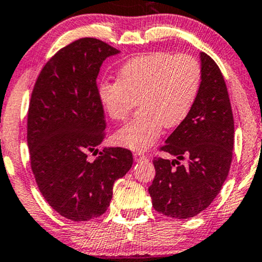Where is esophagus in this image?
Listing matches in <instances>:
<instances>
[{"instance_id": "34e87169", "label": "esophagus", "mask_w": 262, "mask_h": 262, "mask_svg": "<svg viewBox=\"0 0 262 262\" xmlns=\"http://www.w3.org/2000/svg\"><path fill=\"white\" fill-rule=\"evenodd\" d=\"M134 159L135 161H142L147 159V156L144 153H141V151H136V153H134Z\"/></svg>"}]
</instances>
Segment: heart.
Masks as SVG:
<instances>
[{"mask_svg": "<svg viewBox=\"0 0 262 262\" xmlns=\"http://www.w3.org/2000/svg\"><path fill=\"white\" fill-rule=\"evenodd\" d=\"M202 68L188 54L156 52L136 57L121 67L118 81L98 86L99 102L112 120L124 121L140 101L141 114L119 128L114 141L132 150H144L163 127L186 120L198 97Z\"/></svg>", "mask_w": 262, "mask_h": 262, "instance_id": "obj_1", "label": "heart"}]
</instances>
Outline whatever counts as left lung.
Here are the masks:
<instances>
[{"label": "left lung", "instance_id": "obj_1", "mask_svg": "<svg viewBox=\"0 0 262 262\" xmlns=\"http://www.w3.org/2000/svg\"><path fill=\"white\" fill-rule=\"evenodd\" d=\"M202 83L192 111L154 158L156 177L148 188L154 209L172 219L193 217L214 202L227 179L234 142L230 97L220 68L200 53ZM187 160L183 166L180 160Z\"/></svg>", "mask_w": 262, "mask_h": 262}]
</instances>
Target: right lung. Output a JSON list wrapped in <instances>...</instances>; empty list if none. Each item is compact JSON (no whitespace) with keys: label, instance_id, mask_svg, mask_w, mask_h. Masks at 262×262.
I'll use <instances>...</instances> for the list:
<instances>
[{"label":"right lung","instance_id":"add662e5","mask_svg":"<svg viewBox=\"0 0 262 262\" xmlns=\"http://www.w3.org/2000/svg\"><path fill=\"white\" fill-rule=\"evenodd\" d=\"M119 53L97 38L74 41L48 60L32 90L28 113L31 169L43 198L68 220L89 221L104 214L115 181L132 166V153L120 147L87 160L105 131L97 76L106 58Z\"/></svg>","mask_w":262,"mask_h":262}]
</instances>
